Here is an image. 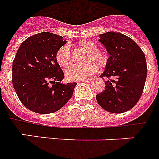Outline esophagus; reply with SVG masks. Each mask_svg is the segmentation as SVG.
<instances>
[{
  "label": "esophagus",
  "instance_id": "esophagus-1",
  "mask_svg": "<svg viewBox=\"0 0 159 159\" xmlns=\"http://www.w3.org/2000/svg\"><path fill=\"white\" fill-rule=\"evenodd\" d=\"M93 80V79L89 78V79H84V80H82L81 81H83V82H86V83H89V82H91Z\"/></svg>",
  "mask_w": 159,
  "mask_h": 159
}]
</instances>
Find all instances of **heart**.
Returning a JSON list of instances; mask_svg holds the SVG:
<instances>
[{"label": "heart", "instance_id": "obj_1", "mask_svg": "<svg viewBox=\"0 0 159 159\" xmlns=\"http://www.w3.org/2000/svg\"><path fill=\"white\" fill-rule=\"evenodd\" d=\"M77 49L85 51V53L82 58V63L84 64L81 66H74L65 72L67 80L70 81H79L84 80L90 75H94L97 67L103 68L107 65L108 58L106 52L97 49V44L91 39H80L75 44ZM55 59L59 66L65 69L71 64L70 49L69 46L63 45L59 48L55 53Z\"/></svg>", "mask_w": 159, "mask_h": 159}]
</instances>
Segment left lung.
I'll return each mask as SVG.
<instances>
[{
    "label": "left lung",
    "instance_id": "obj_1",
    "mask_svg": "<svg viewBox=\"0 0 159 159\" xmlns=\"http://www.w3.org/2000/svg\"><path fill=\"white\" fill-rule=\"evenodd\" d=\"M99 41L110 54L106 70L105 89L96 95L98 104L111 113H122L139 101L145 85L148 69L143 50L129 37L115 32L100 35Z\"/></svg>",
    "mask_w": 159,
    "mask_h": 159
}]
</instances>
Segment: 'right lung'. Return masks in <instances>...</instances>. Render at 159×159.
Segmentation results:
<instances>
[{
	"instance_id": "add662e5",
	"label": "right lung",
	"mask_w": 159,
	"mask_h": 159,
	"mask_svg": "<svg viewBox=\"0 0 159 159\" xmlns=\"http://www.w3.org/2000/svg\"><path fill=\"white\" fill-rule=\"evenodd\" d=\"M66 43L61 36L40 33L20 45L12 63V84L30 111L52 113L72 97L77 83L61 84L64 75L55 59L57 50Z\"/></svg>"
}]
</instances>
